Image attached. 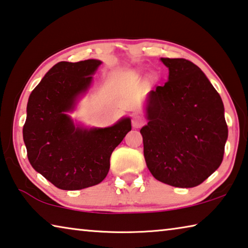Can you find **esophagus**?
Listing matches in <instances>:
<instances>
[{
	"mask_svg": "<svg viewBox=\"0 0 248 248\" xmlns=\"http://www.w3.org/2000/svg\"><path fill=\"white\" fill-rule=\"evenodd\" d=\"M144 124L143 118L139 115H135L132 117V127L133 128H140L142 127Z\"/></svg>",
	"mask_w": 248,
	"mask_h": 248,
	"instance_id": "1",
	"label": "esophagus"
}]
</instances>
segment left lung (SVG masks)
<instances>
[{
	"label": "left lung",
	"instance_id": "left-lung-1",
	"mask_svg": "<svg viewBox=\"0 0 248 248\" xmlns=\"http://www.w3.org/2000/svg\"><path fill=\"white\" fill-rule=\"evenodd\" d=\"M169 80L151 90L140 130L149 171L160 182L194 187L221 166L229 129L221 96L184 58H161Z\"/></svg>",
	"mask_w": 248,
	"mask_h": 248
}]
</instances>
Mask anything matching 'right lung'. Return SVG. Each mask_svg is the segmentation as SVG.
<instances>
[{
    "label": "right lung",
    "mask_w": 248,
    "mask_h": 248,
    "mask_svg": "<svg viewBox=\"0 0 248 248\" xmlns=\"http://www.w3.org/2000/svg\"><path fill=\"white\" fill-rule=\"evenodd\" d=\"M100 61L61 62L34 88L27 103L23 139L30 163L62 190H81L107 176L110 156L131 130L124 118L111 127H76L67 115L87 92Z\"/></svg>",
    "instance_id": "right-lung-1"
}]
</instances>
